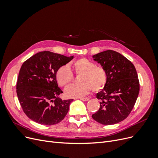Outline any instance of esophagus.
Segmentation results:
<instances>
[{
  "instance_id": "obj_1",
  "label": "esophagus",
  "mask_w": 158,
  "mask_h": 158,
  "mask_svg": "<svg viewBox=\"0 0 158 158\" xmlns=\"http://www.w3.org/2000/svg\"><path fill=\"white\" fill-rule=\"evenodd\" d=\"M80 100H82V101H84V102H86V101H88V100L89 99V98H79Z\"/></svg>"
}]
</instances>
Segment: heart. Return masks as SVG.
<instances>
[{"label": "heart", "mask_w": 158, "mask_h": 158, "mask_svg": "<svg viewBox=\"0 0 158 158\" xmlns=\"http://www.w3.org/2000/svg\"><path fill=\"white\" fill-rule=\"evenodd\" d=\"M72 66L76 74H80V84L70 85L66 87L64 94L68 98H81L85 96L91 89L94 92L101 91L107 83V73L103 68L95 66L92 61L81 58L72 63ZM57 83L60 86H66L73 79V74L68 66H62L56 73Z\"/></svg>", "instance_id": "obj_1"}]
</instances>
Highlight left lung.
<instances>
[{
	"label": "left lung",
	"mask_w": 158,
	"mask_h": 158,
	"mask_svg": "<svg viewBox=\"0 0 158 158\" xmlns=\"http://www.w3.org/2000/svg\"><path fill=\"white\" fill-rule=\"evenodd\" d=\"M107 73V83L96 94L100 107L92 117L105 125L120 123L131 113L140 90L135 66L125 56L112 50L92 56Z\"/></svg>",
	"instance_id": "8db88e82"
}]
</instances>
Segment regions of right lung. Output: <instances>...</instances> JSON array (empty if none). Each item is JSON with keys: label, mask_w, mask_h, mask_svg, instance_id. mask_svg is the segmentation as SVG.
I'll return each mask as SVG.
<instances>
[{"label": "right lung", "mask_w": 158, "mask_h": 158, "mask_svg": "<svg viewBox=\"0 0 158 158\" xmlns=\"http://www.w3.org/2000/svg\"><path fill=\"white\" fill-rule=\"evenodd\" d=\"M51 51L33 55L22 65L16 84V93L23 112L31 120L41 125H54L67 114L73 99L62 100L63 93L58 86L56 73L73 60Z\"/></svg>", "instance_id": "obj_1"}]
</instances>
